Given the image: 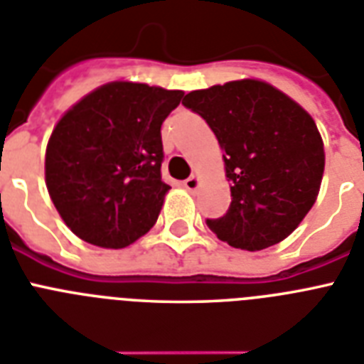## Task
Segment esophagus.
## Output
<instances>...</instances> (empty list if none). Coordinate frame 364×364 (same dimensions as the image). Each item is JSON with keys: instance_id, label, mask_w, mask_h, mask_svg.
Returning <instances> with one entry per match:
<instances>
[{"instance_id": "obj_1", "label": "esophagus", "mask_w": 364, "mask_h": 364, "mask_svg": "<svg viewBox=\"0 0 364 364\" xmlns=\"http://www.w3.org/2000/svg\"><path fill=\"white\" fill-rule=\"evenodd\" d=\"M183 185H185V188H187L188 192L198 191V187H200V177L194 173V176H191L188 179H185V183H183Z\"/></svg>"}]
</instances>
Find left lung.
<instances>
[{
	"mask_svg": "<svg viewBox=\"0 0 364 364\" xmlns=\"http://www.w3.org/2000/svg\"><path fill=\"white\" fill-rule=\"evenodd\" d=\"M183 105L208 121L224 151L232 203L208 226L233 249H267L288 237L320 192L326 151L312 115L264 80L191 91Z\"/></svg>",
	"mask_w": 364,
	"mask_h": 364,
	"instance_id": "left-lung-1",
	"label": "left lung"
}]
</instances>
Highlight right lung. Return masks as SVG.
I'll use <instances>...</instances> for the list:
<instances>
[{
  "label": "right lung",
  "instance_id": "right-lung-1",
  "mask_svg": "<svg viewBox=\"0 0 364 364\" xmlns=\"http://www.w3.org/2000/svg\"><path fill=\"white\" fill-rule=\"evenodd\" d=\"M183 91L129 80L100 85L55 123L44 179L59 217L85 243L125 249L155 226L162 181L161 125Z\"/></svg>",
  "mask_w": 364,
  "mask_h": 364
}]
</instances>
